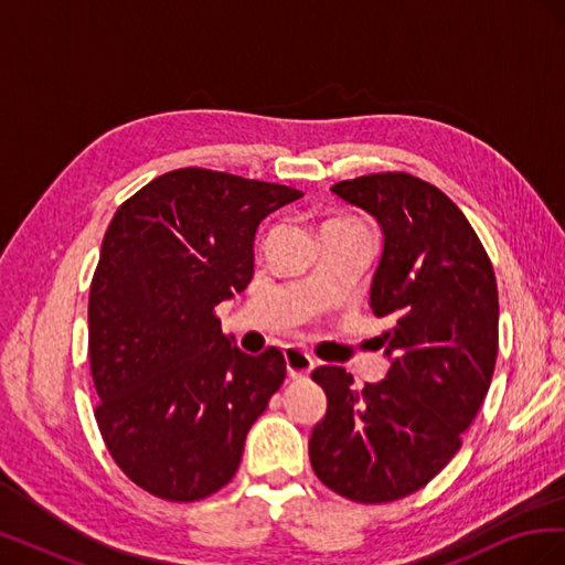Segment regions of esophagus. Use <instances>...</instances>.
I'll return each instance as SVG.
<instances>
[{
    "label": "esophagus",
    "mask_w": 565,
    "mask_h": 565,
    "mask_svg": "<svg viewBox=\"0 0 565 565\" xmlns=\"http://www.w3.org/2000/svg\"><path fill=\"white\" fill-rule=\"evenodd\" d=\"M285 363H287V374L292 380H306L313 370V358L301 351V349H295V347H287L285 349Z\"/></svg>",
    "instance_id": "esophagus-1"
}]
</instances>
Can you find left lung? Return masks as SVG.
Instances as JSON below:
<instances>
[{"label":"left lung","mask_w":565,"mask_h":565,"mask_svg":"<svg viewBox=\"0 0 565 565\" xmlns=\"http://www.w3.org/2000/svg\"><path fill=\"white\" fill-rule=\"evenodd\" d=\"M332 193L382 226L370 306L391 322L377 337L391 367L363 391L344 367L313 370L328 413L309 457L341 498L396 502L443 471L483 405L498 361V282L467 216L429 181L384 172L339 181Z\"/></svg>","instance_id":"8db88e82"}]
</instances>
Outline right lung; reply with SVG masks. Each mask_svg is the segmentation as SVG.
Returning <instances> with one entry per match:
<instances>
[{
    "label": "right lung",
    "instance_id": "add662e5",
    "mask_svg": "<svg viewBox=\"0 0 565 565\" xmlns=\"http://www.w3.org/2000/svg\"><path fill=\"white\" fill-rule=\"evenodd\" d=\"M297 188L202 167L119 204L89 289L94 417L115 465L167 502H198L241 467L285 358L243 353L216 306L254 276V235Z\"/></svg>",
    "mask_w": 565,
    "mask_h": 565
}]
</instances>
